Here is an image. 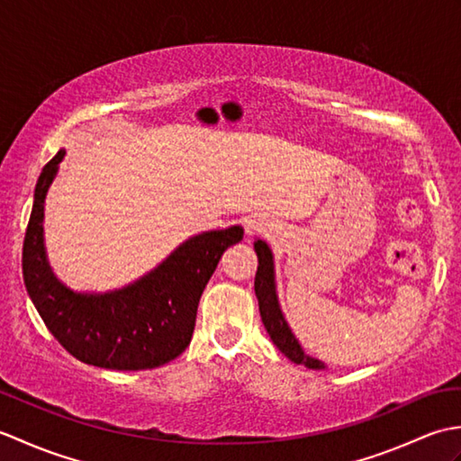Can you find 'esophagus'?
<instances>
[{
  "mask_svg": "<svg viewBox=\"0 0 461 461\" xmlns=\"http://www.w3.org/2000/svg\"><path fill=\"white\" fill-rule=\"evenodd\" d=\"M266 225L267 223H263V220H256V218H253V220H248L246 221V230H248V233H249V236H258V233H261V231H266Z\"/></svg>",
  "mask_w": 461,
  "mask_h": 461,
  "instance_id": "1",
  "label": "esophagus"
}]
</instances>
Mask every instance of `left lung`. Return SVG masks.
<instances>
[{
  "mask_svg": "<svg viewBox=\"0 0 461 461\" xmlns=\"http://www.w3.org/2000/svg\"><path fill=\"white\" fill-rule=\"evenodd\" d=\"M256 253L259 259L258 273H256V295L259 299V312L261 321L266 325L271 340L276 342L277 348L297 365H307L309 368H325L322 362L307 357L299 347L297 339L293 337L291 329L287 327L279 303L276 297V281H273V256L266 241H256Z\"/></svg>",
  "mask_w": 461,
  "mask_h": 461,
  "instance_id": "obj_1",
  "label": "left lung"
}]
</instances>
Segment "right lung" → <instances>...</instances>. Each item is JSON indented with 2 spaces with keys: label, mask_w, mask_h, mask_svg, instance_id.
Listing matches in <instances>:
<instances>
[{
  "label": "right lung",
  "mask_w": 461,
  "mask_h": 461,
  "mask_svg": "<svg viewBox=\"0 0 461 461\" xmlns=\"http://www.w3.org/2000/svg\"><path fill=\"white\" fill-rule=\"evenodd\" d=\"M65 150L49 160L35 185L23 240V279L47 329L81 362L113 370H146L174 360L190 345L195 312L221 253L243 230L205 231L132 285L111 293H77L49 267L43 248V202Z\"/></svg>",
  "instance_id": "right-lung-1"
}]
</instances>
